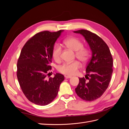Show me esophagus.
<instances>
[{"label":"esophagus","mask_w":129,"mask_h":129,"mask_svg":"<svg viewBox=\"0 0 129 129\" xmlns=\"http://www.w3.org/2000/svg\"><path fill=\"white\" fill-rule=\"evenodd\" d=\"M64 77H65V78H66V79H71V78H72V76H68V75H65Z\"/></svg>","instance_id":"1"}]
</instances>
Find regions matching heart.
Wrapping results in <instances>:
<instances>
[{
    "instance_id": "obj_1",
    "label": "heart",
    "mask_w": 129,
    "mask_h": 129,
    "mask_svg": "<svg viewBox=\"0 0 129 129\" xmlns=\"http://www.w3.org/2000/svg\"><path fill=\"white\" fill-rule=\"evenodd\" d=\"M64 45L73 51L75 52V55L77 58L82 62L87 60L89 51L86 48L82 47L83 44L79 39L73 37L67 38L63 41ZM62 48L58 45L54 46L52 50V57L56 61L60 60ZM81 64L78 61H74L71 63H64L58 67L60 73L68 75H73L76 74L77 69L80 68Z\"/></svg>"
}]
</instances>
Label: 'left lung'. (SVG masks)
<instances>
[{
	"mask_svg": "<svg viewBox=\"0 0 129 129\" xmlns=\"http://www.w3.org/2000/svg\"><path fill=\"white\" fill-rule=\"evenodd\" d=\"M74 32L84 38L92 54L85 69V77L88 80L79 78L75 92L83 100L94 101L100 98L109 86L113 71L112 57L106 43L96 34L85 29Z\"/></svg>",
	"mask_w": 129,
	"mask_h": 129,
	"instance_id": "1",
	"label": "left lung"
}]
</instances>
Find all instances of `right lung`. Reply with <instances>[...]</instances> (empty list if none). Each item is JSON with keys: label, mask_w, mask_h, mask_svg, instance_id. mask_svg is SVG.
Masks as SVG:
<instances>
[{"label": "right lung", "mask_w": 129, "mask_h": 129, "mask_svg": "<svg viewBox=\"0 0 129 129\" xmlns=\"http://www.w3.org/2000/svg\"><path fill=\"white\" fill-rule=\"evenodd\" d=\"M63 32L38 33L22 48L17 63V78L26 98L36 104L44 106L51 103L64 80V76L59 73L48 80L46 77L52 69L54 44Z\"/></svg>", "instance_id": "right-lung-1"}]
</instances>
